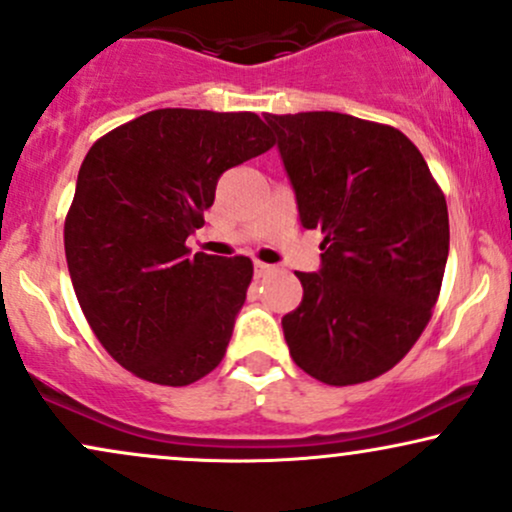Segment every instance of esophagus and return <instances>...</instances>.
<instances>
[{
    "instance_id": "1",
    "label": "esophagus",
    "mask_w": 512,
    "mask_h": 512,
    "mask_svg": "<svg viewBox=\"0 0 512 512\" xmlns=\"http://www.w3.org/2000/svg\"><path fill=\"white\" fill-rule=\"evenodd\" d=\"M272 272H274V267H272V264L255 262V276H257V279H262V276H267V274H272Z\"/></svg>"
}]
</instances>
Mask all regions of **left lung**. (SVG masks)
Wrapping results in <instances>:
<instances>
[{
  "label": "left lung",
  "instance_id": "obj_1",
  "mask_svg": "<svg viewBox=\"0 0 512 512\" xmlns=\"http://www.w3.org/2000/svg\"><path fill=\"white\" fill-rule=\"evenodd\" d=\"M300 224L322 264L295 272L303 303L281 319L295 365L331 386L362 384L405 357L432 317L448 260V207L415 145L338 112L264 114Z\"/></svg>",
  "mask_w": 512,
  "mask_h": 512
}]
</instances>
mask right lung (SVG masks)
Wrapping results in <instances>:
<instances>
[{
  "mask_svg": "<svg viewBox=\"0 0 512 512\" xmlns=\"http://www.w3.org/2000/svg\"><path fill=\"white\" fill-rule=\"evenodd\" d=\"M274 140L252 112L157 109L97 140L64 226L73 291L135 377L186 386L219 365L252 279L248 257L190 255L221 174Z\"/></svg>",
  "mask_w": 512,
  "mask_h": 512,
  "instance_id": "1",
  "label": "right lung"
}]
</instances>
